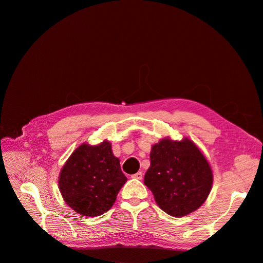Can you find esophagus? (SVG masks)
<instances>
[{"instance_id": "obj_1", "label": "esophagus", "mask_w": 263, "mask_h": 263, "mask_svg": "<svg viewBox=\"0 0 263 263\" xmlns=\"http://www.w3.org/2000/svg\"><path fill=\"white\" fill-rule=\"evenodd\" d=\"M131 177L134 178V179H137V180H142V179H143V173L139 172V173H136V174H133Z\"/></svg>"}]
</instances>
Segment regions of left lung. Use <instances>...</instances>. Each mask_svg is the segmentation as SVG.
<instances>
[{
  "instance_id": "obj_1",
  "label": "left lung",
  "mask_w": 263,
  "mask_h": 263,
  "mask_svg": "<svg viewBox=\"0 0 263 263\" xmlns=\"http://www.w3.org/2000/svg\"><path fill=\"white\" fill-rule=\"evenodd\" d=\"M213 181L208 161L189 139H164L154 145L144 183L160 208L172 216H184L205 201Z\"/></svg>"
}]
</instances>
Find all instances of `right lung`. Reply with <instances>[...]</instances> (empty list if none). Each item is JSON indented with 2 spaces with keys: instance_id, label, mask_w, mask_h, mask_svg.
I'll use <instances>...</instances> for the list:
<instances>
[{
  "instance_id": "right-lung-1",
  "label": "right lung",
  "mask_w": 263,
  "mask_h": 263,
  "mask_svg": "<svg viewBox=\"0 0 263 263\" xmlns=\"http://www.w3.org/2000/svg\"><path fill=\"white\" fill-rule=\"evenodd\" d=\"M127 177L120 168L108 142L81 145L62 168L59 184L66 203L85 216L108 211Z\"/></svg>"
}]
</instances>
